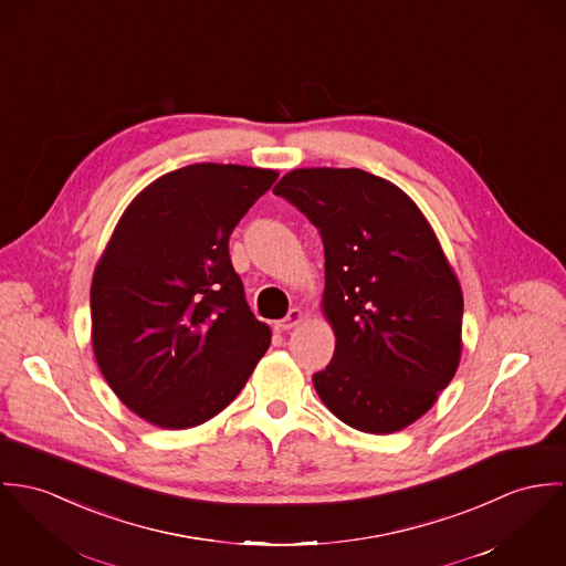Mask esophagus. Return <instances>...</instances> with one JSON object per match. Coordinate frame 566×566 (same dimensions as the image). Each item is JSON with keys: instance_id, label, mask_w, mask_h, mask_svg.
Wrapping results in <instances>:
<instances>
[{"instance_id": "obj_1", "label": "esophagus", "mask_w": 566, "mask_h": 566, "mask_svg": "<svg viewBox=\"0 0 566 566\" xmlns=\"http://www.w3.org/2000/svg\"><path fill=\"white\" fill-rule=\"evenodd\" d=\"M304 321V313L300 311V308H293L291 313L286 314L282 321H277L275 323V329H280V332H289V329H293L295 325H300Z\"/></svg>"}]
</instances>
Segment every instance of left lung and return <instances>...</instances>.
Here are the masks:
<instances>
[{
	"label": "left lung",
	"mask_w": 566,
	"mask_h": 566,
	"mask_svg": "<svg viewBox=\"0 0 566 566\" xmlns=\"http://www.w3.org/2000/svg\"><path fill=\"white\" fill-rule=\"evenodd\" d=\"M273 192L323 239L321 308L336 347L313 376L321 401L367 434L408 428L462 354V289L432 226L403 190L363 169H295Z\"/></svg>",
	"instance_id": "8db88e82"
}]
</instances>
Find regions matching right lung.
Masks as SVG:
<instances>
[{
    "label": "right lung",
    "mask_w": 566,
    "mask_h": 566,
    "mask_svg": "<svg viewBox=\"0 0 566 566\" xmlns=\"http://www.w3.org/2000/svg\"><path fill=\"white\" fill-rule=\"evenodd\" d=\"M273 169L201 163L140 190L91 284L102 376L132 412L165 430L219 415L271 343L253 316L228 241Z\"/></svg>",
    "instance_id": "obj_1"
}]
</instances>
